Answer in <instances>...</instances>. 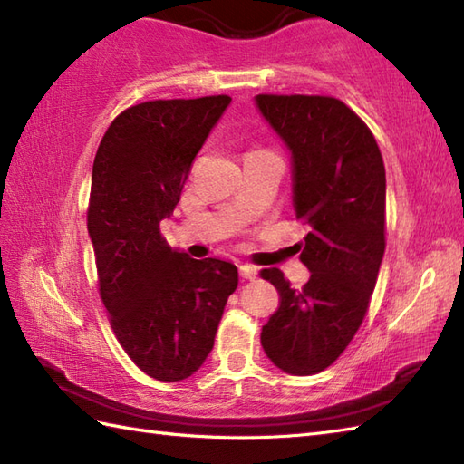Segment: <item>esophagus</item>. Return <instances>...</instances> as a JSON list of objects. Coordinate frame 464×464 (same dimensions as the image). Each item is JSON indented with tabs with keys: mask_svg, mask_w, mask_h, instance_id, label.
<instances>
[{
	"mask_svg": "<svg viewBox=\"0 0 464 464\" xmlns=\"http://www.w3.org/2000/svg\"><path fill=\"white\" fill-rule=\"evenodd\" d=\"M239 275L243 279H255L257 277V267H253V265H239Z\"/></svg>",
	"mask_w": 464,
	"mask_h": 464,
	"instance_id": "1",
	"label": "esophagus"
}]
</instances>
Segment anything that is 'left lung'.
Instances as JSON below:
<instances>
[{
	"mask_svg": "<svg viewBox=\"0 0 464 464\" xmlns=\"http://www.w3.org/2000/svg\"><path fill=\"white\" fill-rule=\"evenodd\" d=\"M255 103L291 151L295 215L309 225L301 261L311 271L303 289L279 269L261 271L281 297L261 344L275 367L304 377L331 367L367 314L384 255V163L341 100L261 93Z\"/></svg>",
	"mask_w": 464,
	"mask_h": 464,
	"instance_id": "obj_1",
	"label": "left lung"
}]
</instances>
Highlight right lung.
Wrapping results in <instances>:
<instances>
[{"mask_svg":"<svg viewBox=\"0 0 464 464\" xmlns=\"http://www.w3.org/2000/svg\"><path fill=\"white\" fill-rule=\"evenodd\" d=\"M229 103V95H209L133 105L95 153L87 231L102 301L130 359L163 382L191 377L205 362L239 283L233 263L191 259L160 229Z\"/></svg>","mask_w":464,"mask_h":464,"instance_id":"add662e5","label":"right lung"}]
</instances>
